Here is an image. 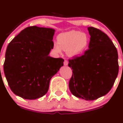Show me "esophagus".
<instances>
[{"label":"esophagus","instance_id":"1","mask_svg":"<svg viewBox=\"0 0 123 123\" xmlns=\"http://www.w3.org/2000/svg\"><path fill=\"white\" fill-rule=\"evenodd\" d=\"M64 65L67 66V65H68V62L67 60H65L64 62Z\"/></svg>","mask_w":123,"mask_h":123}]
</instances>
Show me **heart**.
I'll return each mask as SVG.
<instances>
[{
  "instance_id": "obj_1",
  "label": "heart",
  "mask_w": 123,
  "mask_h": 123,
  "mask_svg": "<svg viewBox=\"0 0 123 123\" xmlns=\"http://www.w3.org/2000/svg\"><path fill=\"white\" fill-rule=\"evenodd\" d=\"M57 43L53 46L57 54H61L62 49L67 52L69 56L76 58L82 55L87 49L90 38L86 33L71 30L60 33L57 37Z\"/></svg>"
}]
</instances>
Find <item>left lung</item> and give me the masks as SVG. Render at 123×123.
I'll return each mask as SVG.
<instances>
[{
	"label": "left lung",
	"mask_w": 123,
	"mask_h": 123,
	"mask_svg": "<svg viewBox=\"0 0 123 123\" xmlns=\"http://www.w3.org/2000/svg\"><path fill=\"white\" fill-rule=\"evenodd\" d=\"M87 29L90 36L89 49L83 55L69 60L68 66L73 69L69 88L76 97L93 100L110 91L119 66L117 50L109 37L94 27Z\"/></svg>",
	"instance_id": "left-lung-1"
}]
</instances>
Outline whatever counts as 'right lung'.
Returning <instances> with one entry per match:
<instances>
[{
	"mask_svg": "<svg viewBox=\"0 0 123 123\" xmlns=\"http://www.w3.org/2000/svg\"><path fill=\"white\" fill-rule=\"evenodd\" d=\"M53 28L28 27L9 43L3 68L14 94L36 99L48 91L51 78L63 66L64 60L49 56L53 49Z\"/></svg>",
	"mask_w": 123,
	"mask_h": 123,
	"instance_id": "right-lung-1",
	"label": "right lung"
}]
</instances>
